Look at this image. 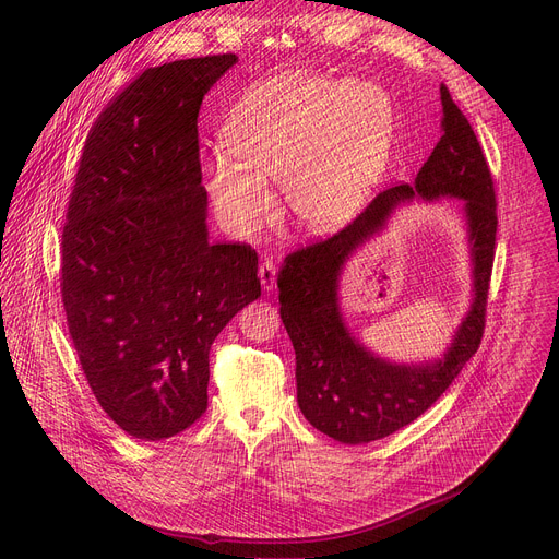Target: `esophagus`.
<instances>
[{"mask_svg": "<svg viewBox=\"0 0 559 559\" xmlns=\"http://www.w3.org/2000/svg\"><path fill=\"white\" fill-rule=\"evenodd\" d=\"M259 278H261V285L263 289H274L276 285V263L272 259H263L261 265H259Z\"/></svg>", "mask_w": 559, "mask_h": 559, "instance_id": "esophagus-1", "label": "esophagus"}]
</instances>
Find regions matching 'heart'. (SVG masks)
<instances>
[{
  "label": "heart",
  "mask_w": 559,
  "mask_h": 559,
  "mask_svg": "<svg viewBox=\"0 0 559 559\" xmlns=\"http://www.w3.org/2000/svg\"><path fill=\"white\" fill-rule=\"evenodd\" d=\"M395 132L391 97L352 79L292 76L254 88L223 130L225 150L203 162L223 223L250 234L272 214L281 183L294 223L330 234L349 223L380 183Z\"/></svg>",
  "instance_id": "b5f03b06"
}]
</instances>
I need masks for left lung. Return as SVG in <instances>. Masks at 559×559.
Returning <instances> with one entry per match:
<instances>
[{"label":"left lung","mask_w":559,"mask_h":559,"mask_svg":"<svg viewBox=\"0 0 559 559\" xmlns=\"http://www.w3.org/2000/svg\"><path fill=\"white\" fill-rule=\"evenodd\" d=\"M440 141L416 181L382 190L345 229L289 254L278 272L281 318L296 352V397L311 427L345 444H365L423 416L457 378L485 334L496 248V190L477 136L440 86ZM457 198L467 221L474 298L450 347L425 364H391L346 328L337 289L348 257L379 233L392 210L414 198Z\"/></svg>","instance_id":"obj_1"}]
</instances>
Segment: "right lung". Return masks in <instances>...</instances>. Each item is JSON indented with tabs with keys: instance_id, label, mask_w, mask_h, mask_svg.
<instances>
[{
	"instance_id": "obj_1",
	"label": "right lung",
	"mask_w": 559,
	"mask_h": 559,
	"mask_svg": "<svg viewBox=\"0 0 559 559\" xmlns=\"http://www.w3.org/2000/svg\"><path fill=\"white\" fill-rule=\"evenodd\" d=\"M236 55L147 68L97 117L61 234L68 332L102 409L132 438L207 409L210 347L261 296L250 246L210 243L197 117Z\"/></svg>"
}]
</instances>
